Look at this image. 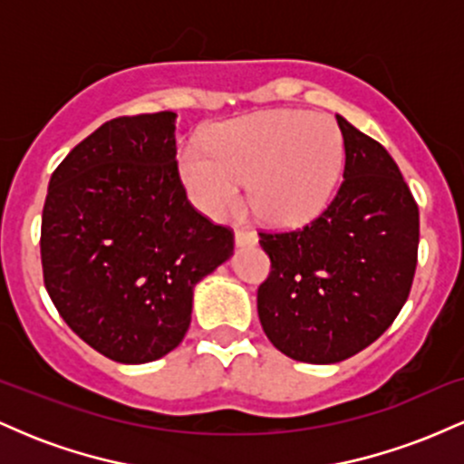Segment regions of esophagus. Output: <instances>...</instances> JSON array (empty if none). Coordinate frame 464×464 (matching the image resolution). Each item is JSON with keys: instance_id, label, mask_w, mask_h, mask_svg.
<instances>
[{"instance_id": "1", "label": "esophagus", "mask_w": 464, "mask_h": 464, "mask_svg": "<svg viewBox=\"0 0 464 464\" xmlns=\"http://www.w3.org/2000/svg\"><path fill=\"white\" fill-rule=\"evenodd\" d=\"M236 244L237 246H255L257 244V233L250 228H236Z\"/></svg>"}]
</instances>
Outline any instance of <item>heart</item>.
Wrapping results in <instances>:
<instances>
[{
    "label": "heart",
    "instance_id": "1",
    "mask_svg": "<svg viewBox=\"0 0 464 464\" xmlns=\"http://www.w3.org/2000/svg\"><path fill=\"white\" fill-rule=\"evenodd\" d=\"M344 165V137L329 115L273 111L227 121L179 152V169L191 200L222 218L242 202L259 220L301 227L334 198Z\"/></svg>",
    "mask_w": 464,
    "mask_h": 464
}]
</instances>
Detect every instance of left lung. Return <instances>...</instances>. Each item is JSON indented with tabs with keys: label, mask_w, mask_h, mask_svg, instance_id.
<instances>
[{
	"label": "left lung",
	"mask_w": 464,
	"mask_h": 464,
	"mask_svg": "<svg viewBox=\"0 0 464 464\" xmlns=\"http://www.w3.org/2000/svg\"><path fill=\"white\" fill-rule=\"evenodd\" d=\"M344 180L321 216L259 231L270 275L257 290L264 334L287 358L334 364L375 343L417 270L419 207L395 159L338 115Z\"/></svg>",
	"instance_id": "obj_1"
}]
</instances>
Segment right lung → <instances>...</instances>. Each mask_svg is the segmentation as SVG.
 Returning a JSON list of instances; mask_svg holds the SVG:
<instances>
[{"label":"right lung","instance_id":"1","mask_svg":"<svg viewBox=\"0 0 464 464\" xmlns=\"http://www.w3.org/2000/svg\"><path fill=\"white\" fill-rule=\"evenodd\" d=\"M172 111L106 121L63 159L41 220L45 290L89 347L121 364L188 334L191 295L231 257L233 228L188 200Z\"/></svg>","mask_w":464,"mask_h":464}]
</instances>
